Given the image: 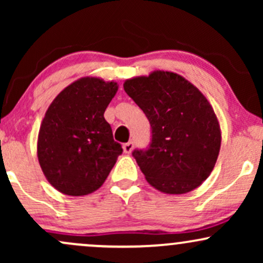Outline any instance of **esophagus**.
<instances>
[{"label": "esophagus", "instance_id": "34e87169", "mask_svg": "<svg viewBox=\"0 0 263 263\" xmlns=\"http://www.w3.org/2000/svg\"><path fill=\"white\" fill-rule=\"evenodd\" d=\"M122 148H123V152L129 155V153L132 152V149H134V143H132V142H127V143L123 144Z\"/></svg>", "mask_w": 263, "mask_h": 263}]
</instances>
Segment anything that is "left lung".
<instances>
[{
    "label": "left lung",
    "mask_w": 263,
    "mask_h": 263,
    "mask_svg": "<svg viewBox=\"0 0 263 263\" xmlns=\"http://www.w3.org/2000/svg\"><path fill=\"white\" fill-rule=\"evenodd\" d=\"M123 89L152 127L148 149L132 153L147 182L165 194L198 188L213 172L221 146L219 120L203 92L164 70L127 79Z\"/></svg>",
    "instance_id": "left-lung-1"
}]
</instances>
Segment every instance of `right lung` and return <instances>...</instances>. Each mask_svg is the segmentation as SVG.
<instances>
[{"label": "right lung", "instance_id": "add662e5", "mask_svg": "<svg viewBox=\"0 0 263 263\" xmlns=\"http://www.w3.org/2000/svg\"><path fill=\"white\" fill-rule=\"evenodd\" d=\"M117 90L115 81L80 78L48 107L37 156L47 180L63 194L81 197L98 190L122 153L104 117Z\"/></svg>", "mask_w": 263, "mask_h": 263}]
</instances>
